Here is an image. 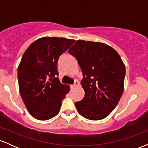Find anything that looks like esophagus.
I'll return each instance as SVG.
<instances>
[{
	"instance_id": "esophagus-1",
	"label": "esophagus",
	"mask_w": 148,
	"mask_h": 148,
	"mask_svg": "<svg viewBox=\"0 0 148 148\" xmlns=\"http://www.w3.org/2000/svg\"><path fill=\"white\" fill-rule=\"evenodd\" d=\"M79 86V82L78 81H74V84L72 85V88H75V87H77V86Z\"/></svg>"
}]
</instances>
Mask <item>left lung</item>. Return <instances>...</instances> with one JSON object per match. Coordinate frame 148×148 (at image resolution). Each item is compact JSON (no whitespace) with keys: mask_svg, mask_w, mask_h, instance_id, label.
I'll use <instances>...</instances> for the list:
<instances>
[{"mask_svg":"<svg viewBox=\"0 0 148 148\" xmlns=\"http://www.w3.org/2000/svg\"><path fill=\"white\" fill-rule=\"evenodd\" d=\"M83 72L84 99L75 102L76 109L92 120L105 118L113 111L124 90L125 66L110 46L101 42L78 40L69 49Z\"/></svg>","mask_w":148,"mask_h":148,"instance_id":"1","label":"left lung"}]
</instances>
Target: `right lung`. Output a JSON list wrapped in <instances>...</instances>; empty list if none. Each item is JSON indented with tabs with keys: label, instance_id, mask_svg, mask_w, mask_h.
I'll use <instances>...</instances> for the list:
<instances>
[{
	"label": "right lung",
	"instance_id": "1",
	"mask_svg": "<svg viewBox=\"0 0 148 148\" xmlns=\"http://www.w3.org/2000/svg\"><path fill=\"white\" fill-rule=\"evenodd\" d=\"M75 40L62 37L38 39L25 50L18 67L21 98L32 116L47 120L59 113L69 86L58 79L59 57Z\"/></svg>",
	"mask_w": 148,
	"mask_h": 148
}]
</instances>
